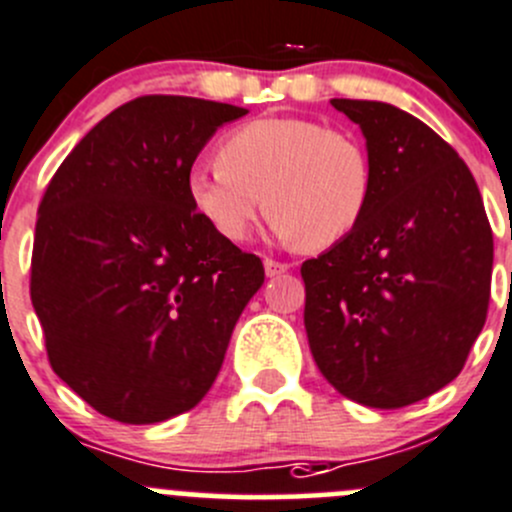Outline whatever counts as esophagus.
Masks as SVG:
<instances>
[{
  "instance_id": "esophagus-1",
  "label": "esophagus",
  "mask_w": 512,
  "mask_h": 512,
  "mask_svg": "<svg viewBox=\"0 0 512 512\" xmlns=\"http://www.w3.org/2000/svg\"><path fill=\"white\" fill-rule=\"evenodd\" d=\"M287 270H290V267H287L285 262H277V260H272V257H265V275L267 277H277Z\"/></svg>"
}]
</instances>
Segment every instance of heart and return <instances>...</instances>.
<instances>
[{
	"mask_svg": "<svg viewBox=\"0 0 512 512\" xmlns=\"http://www.w3.org/2000/svg\"><path fill=\"white\" fill-rule=\"evenodd\" d=\"M370 195L365 147L302 117L242 124L222 142L220 162L187 175L192 210L230 242L247 240L267 205L280 240L322 250L360 225Z\"/></svg>",
	"mask_w": 512,
	"mask_h": 512,
	"instance_id": "heart-1",
	"label": "heart"
}]
</instances>
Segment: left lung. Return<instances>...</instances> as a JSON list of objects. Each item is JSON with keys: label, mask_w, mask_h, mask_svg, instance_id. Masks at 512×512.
<instances>
[{"label": "left lung", "mask_w": 512, "mask_h": 512, "mask_svg": "<svg viewBox=\"0 0 512 512\" xmlns=\"http://www.w3.org/2000/svg\"><path fill=\"white\" fill-rule=\"evenodd\" d=\"M360 124L372 195L360 225L302 262L305 330L332 388L395 410L463 370L485 325L493 230L458 152L385 102L332 99Z\"/></svg>", "instance_id": "obj_1"}]
</instances>
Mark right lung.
Returning a JSON list of instances; mask_svg holds the SVG:
<instances>
[{
    "instance_id": "add662e5",
    "label": "right lung",
    "mask_w": 512,
    "mask_h": 512,
    "mask_svg": "<svg viewBox=\"0 0 512 512\" xmlns=\"http://www.w3.org/2000/svg\"><path fill=\"white\" fill-rule=\"evenodd\" d=\"M245 114L175 94L132 99L79 140L39 202L29 292L49 365L107 418L150 425L195 408L265 282L260 257L187 197L202 147Z\"/></svg>"
}]
</instances>
